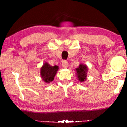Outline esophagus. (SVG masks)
<instances>
[{
	"mask_svg": "<svg viewBox=\"0 0 127 127\" xmlns=\"http://www.w3.org/2000/svg\"><path fill=\"white\" fill-rule=\"evenodd\" d=\"M62 67H64V68H66V67H67V62L66 61H63L62 62Z\"/></svg>",
	"mask_w": 127,
	"mask_h": 127,
	"instance_id": "obj_1",
	"label": "esophagus"
}]
</instances>
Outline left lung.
Here are the masks:
<instances>
[{
  "mask_svg": "<svg viewBox=\"0 0 127 127\" xmlns=\"http://www.w3.org/2000/svg\"><path fill=\"white\" fill-rule=\"evenodd\" d=\"M76 75L80 82H83L87 79V74L88 72V67L86 65L81 64L76 69Z\"/></svg>",
  "mask_w": 127,
  "mask_h": 127,
  "instance_id": "8db88e82",
  "label": "left lung"
}]
</instances>
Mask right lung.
Wrapping results in <instances>:
<instances>
[{
	"label": "right lung",
	"instance_id": "1",
	"mask_svg": "<svg viewBox=\"0 0 127 127\" xmlns=\"http://www.w3.org/2000/svg\"><path fill=\"white\" fill-rule=\"evenodd\" d=\"M58 69V66H52L47 62L44 63L40 69V75L43 80L47 83L53 81Z\"/></svg>",
	"mask_w": 127,
	"mask_h": 127
}]
</instances>
